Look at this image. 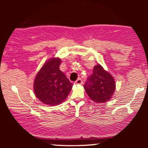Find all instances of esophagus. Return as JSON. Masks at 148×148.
Wrapping results in <instances>:
<instances>
[{"mask_svg":"<svg viewBox=\"0 0 148 148\" xmlns=\"http://www.w3.org/2000/svg\"><path fill=\"white\" fill-rule=\"evenodd\" d=\"M83 84V81L81 79H78L76 81H75V84H77V85H81Z\"/></svg>","mask_w":148,"mask_h":148,"instance_id":"1","label":"esophagus"}]
</instances>
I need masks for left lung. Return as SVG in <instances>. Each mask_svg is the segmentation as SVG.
I'll use <instances>...</instances> for the list:
<instances>
[{
	"label": "left lung",
	"mask_w": 148,
	"mask_h": 148,
	"mask_svg": "<svg viewBox=\"0 0 148 148\" xmlns=\"http://www.w3.org/2000/svg\"><path fill=\"white\" fill-rule=\"evenodd\" d=\"M84 88L88 97L95 102L110 100L115 89V80L100 64L95 66L92 74L87 79Z\"/></svg>",
	"instance_id": "obj_1"
}]
</instances>
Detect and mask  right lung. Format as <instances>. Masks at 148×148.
Listing matches in <instances>:
<instances>
[{"instance_id":"obj_1","label":"right lung","mask_w":148,"mask_h":148,"mask_svg":"<svg viewBox=\"0 0 148 148\" xmlns=\"http://www.w3.org/2000/svg\"><path fill=\"white\" fill-rule=\"evenodd\" d=\"M61 60L52 58L39 71L34 81L35 96L45 104H60L68 96L73 84L59 69Z\"/></svg>"}]
</instances>
